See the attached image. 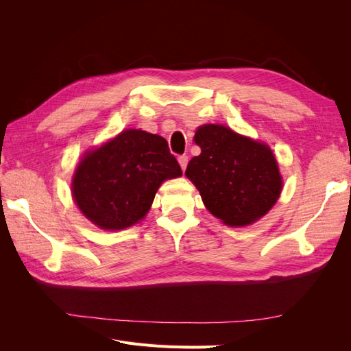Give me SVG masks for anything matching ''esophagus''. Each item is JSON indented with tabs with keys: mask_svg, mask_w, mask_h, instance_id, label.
Segmentation results:
<instances>
[{
	"mask_svg": "<svg viewBox=\"0 0 351 351\" xmlns=\"http://www.w3.org/2000/svg\"><path fill=\"white\" fill-rule=\"evenodd\" d=\"M187 162H189L187 155H180V156H178V164H180V167H182L183 171H184L186 167H187Z\"/></svg>",
	"mask_w": 351,
	"mask_h": 351,
	"instance_id": "obj_1",
	"label": "esophagus"
}]
</instances>
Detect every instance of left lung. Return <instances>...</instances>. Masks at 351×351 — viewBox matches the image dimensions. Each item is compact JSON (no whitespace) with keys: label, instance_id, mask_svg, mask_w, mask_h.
I'll use <instances>...</instances> for the list:
<instances>
[{"label":"left lung","instance_id":"obj_1","mask_svg":"<svg viewBox=\"0 0 351 351\" xmlns=\"http://www.w3.org/2000/svg\"><path fill=\"white\" fill-rule=\"evenodd\" d=\"M200 155L190 159L186 176L212 215L231 227L252 224L274 206L281 176L269 147L228 127L206 124L196 130Z\"/></svg>","mask_w":351,"mask_h":351}]
</instances>
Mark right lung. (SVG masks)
<instances>
[{
	"label": "right lung",
	"instance_id": "1",
	"mask_svg": "<svg viewBox=\"0 0 351 351\" xmlns=\"http://www.w3.org/2000/svg\"><path fill=\"white\" fill-rule=\"evenodd\" d=\"M180 176L164 137L130 129L82 159L73 197L93 224L121 230L146 215L164 180Z\"/></svg>",
	"mask_w": 351,
	"mask_h": 351
}]
</instances>
